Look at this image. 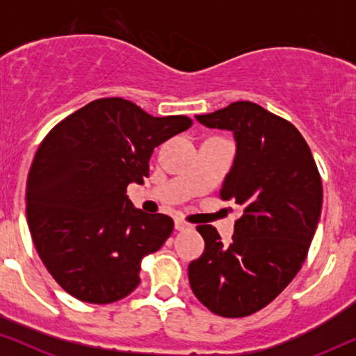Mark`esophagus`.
Instances as JSON below:
<instances>
[{
	"instance_id": "esophagus-1",
	"label": "esophagus",
	"mask_w": 356,
	"mask_h": 356,
	"mask_svg": "<svg viewBox=\"0 0 356 356\" xmlns=\"http://www.w3.org/2000/svg\"><path fill=\"white\" fill-rule=\"evenodd\" d=\"M175 228H177L178 232H186V230H191L193 225H189V223L179 220L178 218V220H175Z\"/></svg>"
}]
</instances>
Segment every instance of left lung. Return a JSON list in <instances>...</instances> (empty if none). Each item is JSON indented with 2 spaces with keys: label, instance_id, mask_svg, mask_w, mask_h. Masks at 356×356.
I'll use <instances>...</instances> for the list:
<instances>
[{
  "label": "left lung",
  "instance_id": "left-lung-1",
  "mask_svg": "<svg viewBox=\"0 0 356 356\" xmlns=\"http://www.w3.org/2000/svg\"><path fill=\"white\" fill-rule=\"evenodd\" d=\"M196 120L232 131L236 155L220 197L243 216L230 245L212 225H199L206 250L188 267L201 303L223 318H245L270 303L298 274L323 207L313 154L290 121L252 102H233Z\"/></svg>",
  "mask_w": 356,
  "mask_h": 356
}]
</instances>
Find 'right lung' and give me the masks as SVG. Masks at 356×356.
Masks as SVG:
<instances>
[{
  "instance_id": "right-lung-1",
  "label": "right lung",
  "mask_w": 356,
  "mask_h": 356,
  "mask_svg": "<svg viewBox=\"0 0 356 356\" xmlns=\"http://www.w3.org/2000/svg\"><path fill=\"white\" fill-rule=\"evenodd\" d=\"M191 124L111 97L82 106L42 140L27 178V223L63 290L106 305L139 285L140 261L162 248L173 220L136 209L126 188L143 184L154 149Z\"/></svg>"
}]
</instances>
